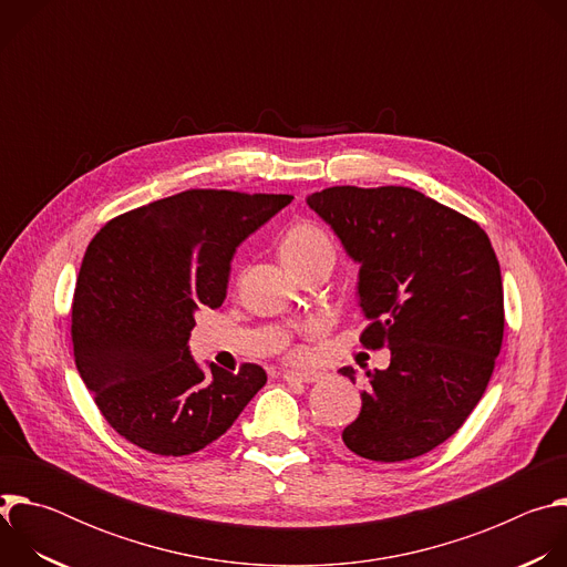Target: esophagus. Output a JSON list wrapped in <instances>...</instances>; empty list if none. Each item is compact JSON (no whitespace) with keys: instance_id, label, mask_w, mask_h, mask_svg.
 <instances>
[{"instance_id":"1","label":"esophagus","mask_w":567,"mask_h":567,"mask_svg":"<svg viewBox=\"0 0 567 567\" xmlns=\"http://www.w3.org/2000/svg\"><path fill=\"white\" fill-rule=\"evenodd\" d=\"M322 377H326V372H320V370H287V372H282L285 381H300V383H313V381H320Z\"/></svg>"}]
</instances>
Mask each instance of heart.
<instances>
[{
  "label": "heart",
  "instance_id": "obj_1",
  "mask_svg": "<svg viewBox=\"0 0 567 567\" xmlns=\"http://www.w3.org/2000/svg\"><path fill=\"white\" fill-rule=\"evenodd\" d=\"M282 260L289 267H298L320 256L334 258V245L330 235L316 224H296L287 230L282 245H280Z\"/></svg>",
  "mask_w": 567,
  "mask_h": 567
}]
</instances>
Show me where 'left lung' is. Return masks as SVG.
Masks as SVG:
<instances>
[{
	"instance_id": "obj_1",
	"label": "left lung",
	"mask_w": 567,
	"mask_h": 567,
	"mask_svg": "<svg viewBox=\"0 0 567 567\" xmlns=\"http://www.w3.org/2000/svg\"><path fill=\"white\" fill-rule=\"evenodd\" d=\"M359 265L365 348L390 350L365 372L346 446L401 462L446 442L487 390L503 346L501 265L473 219L403 186H334L307 197ZM354 381L352 368L339 370Z\"/></svg>"
}]
</instances>
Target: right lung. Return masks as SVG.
I'll return each mask as SVG.
<instances>
[{
  "label": "right lung",
  "mask_w": 567,
  "mask_h": 567,
  "mask_svg": "<svg viewBox=\"0 0 567 567\" xmlns=\"http://www.w3.org/2000/svg\"><path fill=\"white\" fill-rule=\"evenodd\" d=\"M291 195L186 190L107 221L80 267L71 341L75 368L107 424L156 455H190L267 383L245 363L204 370L188 350L199 307L226 298L235 249Z\"/></svg>",
  "instance_id": "1"
}]
</instances>
